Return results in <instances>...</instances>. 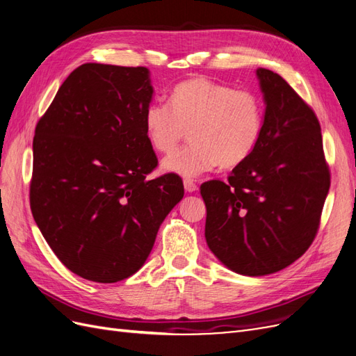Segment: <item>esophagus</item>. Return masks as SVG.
<instances>
[{"label":"esophagus","mask_w":356,"mask_h":356,"mask_svg":"<svg viewBox=\"0 0 356 356\" xmlns=\"http://www.w3.org/2000/svg\"><path fill=\"white\" fill-rule=\"evenodd\" d=\"M184 188L187 193H195L197 191V186L191 179H184Z\"/></svg>","instance_id":"esophagus-1"}]
</instances>
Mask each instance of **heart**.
I'll return each mask as SVG.
<instances>
[{"instance_id":"obj_1","label":"heart","mask_w":356,"mask_h":356,"mask_svg":"<svg viewBox=\"0 0 356 356\" xmlns=\"http://www.w3.org/2000/svg\"><path fill=\"white\" fill-rule=\"evenodd\" d=\"M156 152L170 153L190 129L191 144L169 154L161 169L184 178L230 169L251 156L264 127L263 102L251 90H234L209 79H191L172 90L170 104L154 101L144 114Z\"/></svg>"}]
</instances>
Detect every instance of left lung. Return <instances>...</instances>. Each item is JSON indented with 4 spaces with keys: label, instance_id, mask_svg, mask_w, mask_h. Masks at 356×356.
<instances>
[{
    "label": "left lung",
    "instance_id": "left-lung-1",
    "mask_svg": "<svg viewBox=\"0 0 356 356\" xmlns=\"http://www.w3.org/2000/svg\"><path fill=\"white\" fill-rule=\"evenodd\" d=\"M255 74L266 105L260 141L229 181L200 187L209 250L243 276L279 272L303 255L330 190L315 113L279 74Z\"/></svg>",
    "mask_w": 356,
    "mask_h": 356
}]
</instances>
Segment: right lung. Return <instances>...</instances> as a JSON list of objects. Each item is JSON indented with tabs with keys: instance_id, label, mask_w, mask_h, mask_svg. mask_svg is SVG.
Masks as SVG:
<instances>
[{
	"instance_id": "right-lung-1",
	"label": "right lung",
	"mask_w": 356,
	"mask_h": 356,
	"mask_svg": "<svg viewBox=\"0 0 356 356\" xmlns=\"http://www.w3.org/2000/svg\"><path fill=\"white\" fill-rule=\"evenodd\" d=\"M154 89L145 67L84 63L35 127L31 211L51 251L75 275L113 284L141 268L182 181L157 166L144 114Z\"/></svg>"
}]
</instances>
